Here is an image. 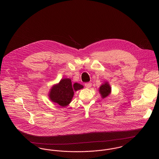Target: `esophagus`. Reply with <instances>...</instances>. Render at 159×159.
<instances>
[{
    "mask_svg": "<svg viewBox=\"0 0 159 159\" xmlns=\"http://www.w3.org/2000/svg\"><path fill=\"white\" fill-rule=\"evenodd\" d=\"M84 85H85L86 88H91V86H92V83H85Z\"/></svg>",
    "mask_w": 159,
    "mask_h": 159,
    "instance_id": "1",
    "label": "esophagus"
}]
</instances>
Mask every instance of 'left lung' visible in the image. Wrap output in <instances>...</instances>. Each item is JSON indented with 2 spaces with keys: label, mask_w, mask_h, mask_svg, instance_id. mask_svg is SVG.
Returning <instances> with one entry per match:
<instances>
[{
  "label": "left lung",
  "mask_w": 159,
  "mask_h": 159,
  "mask_svg": "<svg viewBox=\"0 0 159 159\" xmlns=\"http://www.w3.org/2000/svg\"><path fill=\"white\" fill-rule=\"evenodd\" d=\"M111 87L110 86L109 84L108 83H105L100 87L99 92L102 98H105L106 97L109 95L111 92Z\"/></svg>",
  "instance_id": "obj_1"
}]
</instances>
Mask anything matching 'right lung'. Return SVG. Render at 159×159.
Segmentation results:
<instances>
[{
	"instance_id": "1",
	"label": "right lung",
	"mask_w": 159,
	"mask_h": 159,
	"mask_svg": "<svg viewBox=\"0 0 159 159\" xmlns=\"http://www.w3.org/2000/svg\"><path fill=\"white\" fill-rule=\"evenodd\" d=\"M83 86L77 83L72 84L69 78L62 79L58 84L54 86L49 92L50 99L61 107H66L71 102L74 91L82 89Z\"/></svg>"
}]
</instances>
